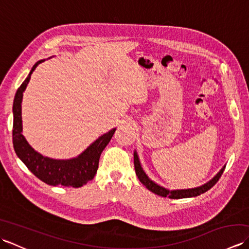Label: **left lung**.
<instances>
[{
    "mask_svg": "<svg viewBox=\"0 0 249 249\" xmlns=\"http://www.w3.org/2000/svg\"><path fill=\"white\" fill-rule=\"evenodd\" d=\"M134 163H135V170H136L137 177H138L139 181L142 184H143L147 189L151 190L152 193L160 196V197H168L170 199H183V198L197 197V196L203 194L205 192H208V190L210 188H212L214 185L216 184V182L218 181L219 178L221 177V174H223V172L225 170V168H226V165H225L212 179H210L208 183L201 185V186H199V187L188 188V189L170 190V189L160 186V185H158L154 181H152V179L149 177H147V174L144 172V170L141 167L139 156H138V154H137L136 151L134 152Z\"/></svg>",
    "mask_w": 249,
    "mask_h": 249,
    "instance_id": "left-lung-1",
    "label": "left lung"
}]
</instances>
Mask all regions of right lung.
I'll return each mask as SVG.
<instances>
[{"label": "right lung", "mask_w": 249, "mask_h": 249, "mask_svg": "<svg viewBox=\"0 0 249 249\" xmlns=\"http://www.w3.org/2000/svg\"><path fill=\"white\" fill-rule=\"evenodd\" d=\"M41 62H36L23 83L17 89L13 105L14 126L13 143L16 154L20 158L29 170L38 178L40 181L51 186H71L81 187L94 178L97 172L99 157L102 152L110 142L116 128L100 136L92 144H89L81 154L71 160H53V158L41 155L32 147L22 135V116H21V103L23 92L30 82L31 75Z\"/></svg>", "instance_id": "1"}]
</instances>
